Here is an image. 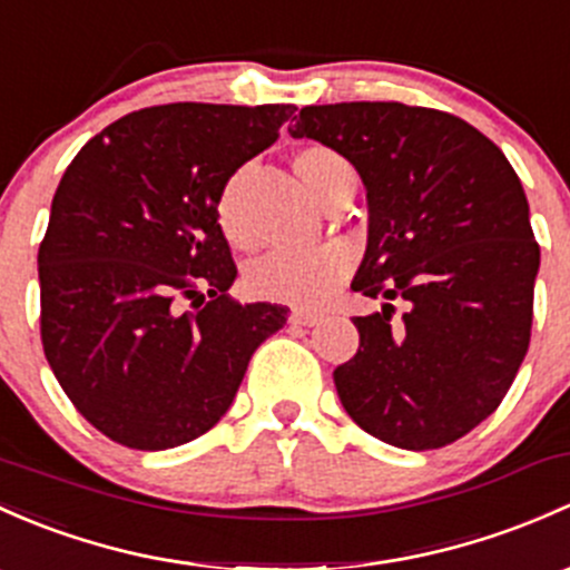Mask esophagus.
Masks as SVG:
<instances>
[{"instance_id": "esophagus-1", "label": "esophagus", "mask_w": 570, "mask_h": 570, "mask_svg": "<svg viewBox=\"0 0 570 570\" xmlns=\"http://www.w3.org/2000/svg\"><path fill=\"white\" fill-rule=\"evenodd\" d=\"M289 322L297 327H314L316 322H320V314H316V311H308V308H295L292 311Z\"/></svg>"}]
</instances>
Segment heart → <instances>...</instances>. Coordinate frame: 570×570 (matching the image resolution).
<instances>
[{
    "label": "heart",
    "mask_w": 570,
    "mask_h": 570,
    "mask_svg": "<svg viewBox=\"0 0 570 570\" xmlns=\"http://www.w3.org/2000/svg\"><path fill=\"white\" fill-rule=\"evenodd\" d=\"M295 171L303 179L305 190L316 202L341 183L344 177H352L350 164L338 153L327 147H308L295 155ZM239 185L243 177L235 175L224 185L218 196V224L220 232L229 237V243L248 248L254 243L248 226H245L243 207H239ZM352 269V250L346 245L331 243L316 245L308 250L281 248L267 254L248 269V289L262 301L289 303L311 308L320 305L325 297H331L335 286L350 275Z\"/></svg>",
    "instance_id": "b5f03b06"
}]
</instances>
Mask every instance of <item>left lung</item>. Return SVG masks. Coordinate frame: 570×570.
Segmentation results:
<instances>
[{"label": "left lung", "instance_id": "1", "mask_svg": "<svg viewBox=\"0 0 570 570\" xmlns=\"http://www.w3.org/2000/svg\"><path fill=\"white\" fill-rule=\"evenodd\" d=\"M289 134L344 155L368 199L352 289L385 303L352 320L361 346L333 371L346 415L406 451L456 442L500 406L530 346L541 248L517 171L470 122L421 106H305Z\"/></svg>", "mask_w": 570, "mask_h": 570}]
</instances>
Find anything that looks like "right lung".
Returning <instances> with one entry per match:
<instances>
[{"instance_id": "right-lung-1", "label": "right lung", "mask_w": 570, "mask_h": 570, "mask_svg": "<svg viewBox=\"0 0 570 570\" xmlns=\"http://www.w3.org/2000/svg\"><path fill=\"white\" fill-rule=\"evenodd\" d=\"M292 111L153 106L100 130L59 179L38 254L46 361L119 445L166 451L213 429L256 346L286 325V305L229 295L218 196Z\"/></svg>"}]
</instances>
